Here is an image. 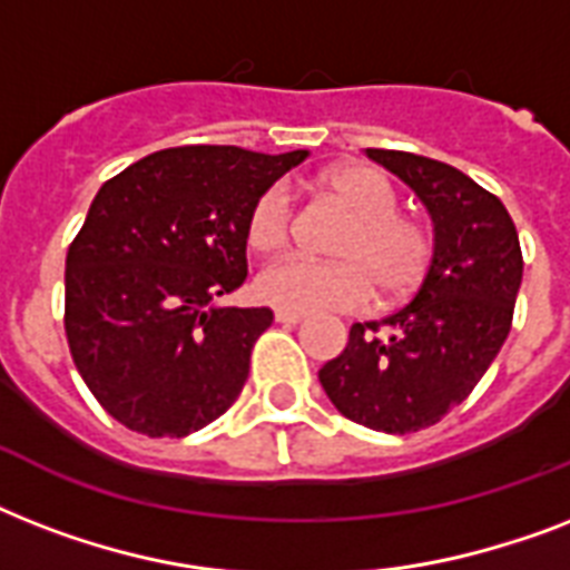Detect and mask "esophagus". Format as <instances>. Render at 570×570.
I'll return each instance as SVG.
<instances>
[{
    "label": "esophagus",
    "mask_w": 570,
    "mask_h": 570,
    "mask_svg": "<svg viewBox=\"0 0 570 570\" xmlns=\"http://www.w3.org/2000/svg\"><path fill=\"white\" fill-rule=\"evenodd\" d=\"M275 320L281 322V325H298V322L304 320L302 313H293V311H281V307H277L275 311Z\"/></svg>",
    "instance_id": "esophagus-1"
}]
</instances>
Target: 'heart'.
<instances>
[{"label":"heart","mask_w":570,"mask_h":570,"mask_svg":"<svg viewBox=\"0 0 570 570\" xmlns=\"http://www.w3.org/2000/svg\"><path fill=\"white\" fill-rule=\"evenodd\" d=\"M322 186L352 209V222L334 239L337 259L293 257L259 275V295L281 311H361L373 302L405 298L423 284L432 263V233L399 213V197L384 174L370 165H340ZM245 239L257 254H281L293 239V197L268 186L250 204Z\"/></svg>","instance_id":"obj_1"}]
</instances>
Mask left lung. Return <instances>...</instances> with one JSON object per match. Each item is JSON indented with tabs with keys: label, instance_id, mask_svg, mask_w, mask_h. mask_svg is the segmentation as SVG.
<instances>
[{
	"label": "left lung",
	"instance_id": "1",
	"mask_svg": "<svg viewBox=\"0 0 570 570\" xmlns=\"http://www.w3.org/2000/svg\"><path fill=\"white\" fill-rule=\"evenodd\" d=\"M366 154L432 213L434 254L414 298L381 322H355L320 381L346 420L407 434L461 405L503 348L523 254L503 200L468 174L405 150Z\"/></svg>",
	"mask_w": 570,
	"mask_h": 570
}]
</instances>
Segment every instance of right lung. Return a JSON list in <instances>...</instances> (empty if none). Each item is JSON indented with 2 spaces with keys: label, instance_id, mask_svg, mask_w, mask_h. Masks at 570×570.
I'll return each instance as SVG.
<instances>
[{
  "label": "right lung",
  "instance_id": "right-lung-1",
  "mask_svg": "<svg viewBox=\"0 0 570 570\" xmlns=\"http://www.w3.org/2000/svg\"><path fill=\"white\" fill-rule=\"evenodd\" d=\"M307 150H156L102 183L67 248L65 334L94 399L129 432L186 438L236 402L268 307H222L248 275L245 218Z\"/></svg>",
  "mask_w": 570,
  "mask_h": 570
}]
</instances>
